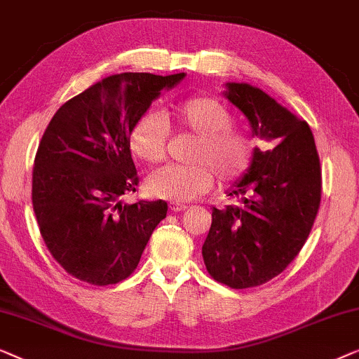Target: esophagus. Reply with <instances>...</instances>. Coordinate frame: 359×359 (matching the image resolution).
<instances>
[{
  "label": "esophagus",
  "instance_id": "34e87169",
  "mask_svg": "<svg viewBox=\"0 0 359 359\" xmlns=\"http://www.w3.org/2000/svg\"><path fill=\"white\" fill-rule=\"evenodd\" d=\"M170 210H172L174 213H179V211H185V210H187V205H177V203H172V205H170Z\"/></svg>",
  "mask_w": 359,
  "mask_h": 359
}]
</instances>
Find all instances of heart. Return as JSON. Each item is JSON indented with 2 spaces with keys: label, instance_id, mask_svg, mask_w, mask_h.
<instances>
[{
  "label": "heart",
  "instance_id": "heart-1",
  "mask_svg": "<svg viewBox=\"0 0 359 359\" xmlns=\"http://www.w3.org/2000/svg\"><path fill=\"white\" fill-rule=\"evenodd\" d=\"M198 136L191 161L195 165L169 164L154 170L146 180L154 196L172 203L195 200L215 184V170L223 182L244 175L252 161V140L244 131L232 128L234 117L215 97L196 95L165 110L144 112L128 131V148L133 156L148 164L164 159L169 143V123Z\"/></svg>",
  "mask_w": 359,
  "mask_h": 359
}]
</instances>
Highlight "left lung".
<instances>
[{
  "label": "left lung",
  "instance_id": "1",
  "mask_svg": "<svg viewBox=\"0 0 359 359\" xmlns=\"http://www.w3.org/2000/svg\"><path fill=\"white\" fill-rule=\"evenodd\" d=\"M226 88V99L249 120L252 136L276 146L254 149L250 168L229 190L241 203L213 208L201 247L208 273L244 290L275 278L299 254L319 211L322 175L304 120L254 86L228 83Z\"/></svg>",
  "mask_w": 359,
  "mask_h": 359
}]
</instances>
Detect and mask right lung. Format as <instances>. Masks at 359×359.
<instances>
[{
  "label": "right lung",
  "mask_w": 359,
  "mask_h": 359,
  "mask_svg": "<svg viewBox=\"0 0 359 359\" xmlns=\"http://www.w3.org/2000/svg\"><path fill=\"white\" fill-rule=\"evenodd\" d=\"M185 73H120L65 102L40 140L32 205L53 259L74 278L115 285L133 273L168 203L120 196L136 191L128 131L163 89Z\"/></svg>",
  "instance_id": "add662e5"
}]
</instances>
